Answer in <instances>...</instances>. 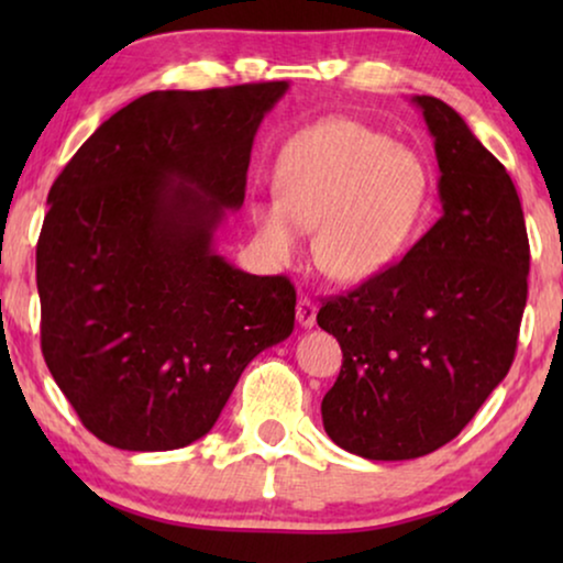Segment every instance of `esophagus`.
I'll return each instance as SVG.
<instances>
[{
  "label": "esophagus",
  "mask_w": 563,
  "mask_h": 563,
  "mask_svg": "<svg viewBox=\"0 0 563 563\" xmlns=\"http://www.w3.org/2000/svg\"><path fill=\"white\" fill-rule=\"evenodd\" d=\"M297 320H299V325H302V328H312L314 320H318V305H314L312 299H307V297L299 299V302H297Z\"/></svg>",
  "instance_id": "esophagus-1"
}]
</instances>
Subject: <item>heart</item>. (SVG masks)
Returning a JSON list of instances; mask_svg holds the SVG:
<instances>
[{"label": "heart", "instance_id": "1", "mask_svg": "<svg viewBox=\"0 0 563 563\" xmlns=\"http://www.w3.org/2000/svg\"><path fill=\"white\" fill-rule=\"evenodd\" d=\"M274 181L279 199L251 210L264 251L287 261L302 230H314V264L343 284L366 282L395 264L420 225L430 191L418 153L341 118L289 141Z\"/></svg>", "mask_w": 563, "mask_h": 563}]
</instances>
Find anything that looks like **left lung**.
Segmentation results:
<instances>
[{"label": "left lung", "instance_id": "8db88e82", "mask_svg": "<svg viewBox=\"0 0 563 563\" xmlns=\"http://www.w3.org/2000/svg\"><path fill=\"white\" fill-rule=\"evenodd\" d=\"M412 102L435 141L441 220L318 312L343 351L322 426L372 461L426 456L466 428L510 372L528 299L530 245L510 174L456 110L426 95Z\"/></svg>", "mask_w": 563, "mask_h": 563}]
</instances>
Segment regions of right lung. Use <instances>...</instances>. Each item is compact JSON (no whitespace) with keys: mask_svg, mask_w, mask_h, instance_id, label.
Listing matches in <instances>:
<instances>
[{"mask_svg":"<svg viewBox=\"0 0 563 563\" xmlns=\"http://www.w3.org/2000/svg\"><path fill=\"white\" fill-rule=\"evenodd\" d=\"M287 81L151 91L74 153L35 253L41 349L99 441L172 451L210 433L243 368L295 328L287 276L245 274L212 235L245 199Z\"/></svg>","mask_w":563,"mask_h":563,"instance_id":"1","label":"right lung"}]
</instances>
